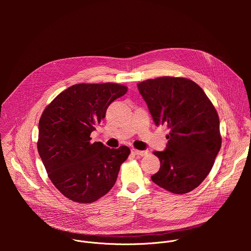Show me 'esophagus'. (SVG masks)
Wrapping results in <instances>:
<instances>
[{"label":"esophagus","mask_w":251,"mask_h":251,"mask_svg":"<svg viewBox=\"0 0 251 251\" xmlns=\"http://www.w3.org/2000/svg\"><path fill=\"white\" fill-rule=\"evenodd\" d=\"M131 152H132V154H134V155H137V156H141V157H143V156H146L148 153H147V151H139V150H136V149H132L131 150Z\"/></svg>","instance_id":"34e87169"}]
</instances>
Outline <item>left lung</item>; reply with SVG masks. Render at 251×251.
Masks as SVG:
<instances>
[{"mask_svg":"<svg viewBox=\"0 0 251 251\" xmlns=\"http://www.w3.org/2000/svg\"><path fill=\"white\" fill-rule=\"evenodd\" d=\"M156 125L170 129L160 170L151 176L177 195L192 192L209 174L222 147L220 118L203 90L185 77L163 76L137 84Z\"/></svg>","mask_w":251,"mask_h":251,"instance_id":"left-lung-1","label":"left lung"}]
</instances>
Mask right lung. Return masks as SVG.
<instances>
[{"label": "right lung", "mask_w": 251, "mask_h": 251, "mask_svg": "<svg viewBox=\"0 0 251 251\" xmlns=\"http://www.w3.org/2000/svg\"><path fill=\"white\" fill-rule=\"evenodd\" d=\"M127 90L118 83H79L59 93L44 110L38 151L50 180L70 201L94 202L115 185L130 149L91 143L90 134Z\"/></svg>", "instance_id": "obj_1"}]
</instances>
